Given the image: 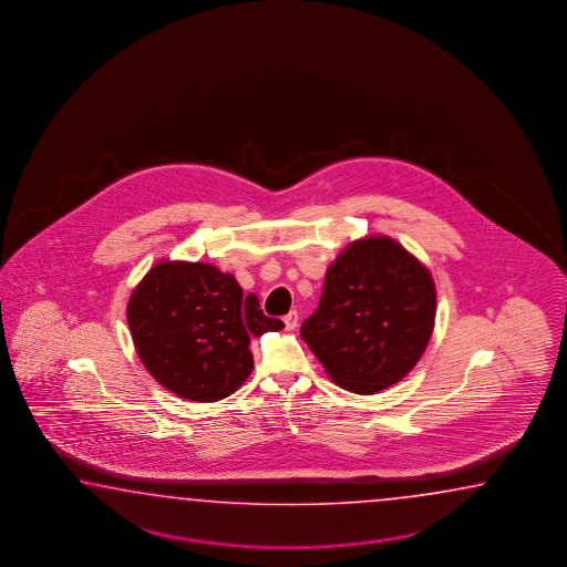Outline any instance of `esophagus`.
I'll return each mask as SVG.
<instances>
[{
	"label": "esophagus",
	"mask_w": 567,
	"mask_h": 567,
	"mask_svg": "<svg viewBox=\"0 0 567 567\" xmlns=\"http://www.w3.org/2000/svg\"><path fill=\"white\" fill-rule=\"evenodd\" d=\"M298 318H300V316H298V312L286 313V316H284V324H286V328H288V330H293V328L298 326Z\"/></svg>",
	"instance_id": "esophagus-1"
}]
</instances>
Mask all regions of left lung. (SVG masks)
<instances>
[{
  "instance_id": "8db88e82",
  "label": "left lung",
  "mask_w": 567,
  "mask_h": 567,
  "mask_svg": "<svg viewBox=\"0 0 567 567\" xmlns=\"http://www.w3.org/2000/svg\"><path fill=\"white\" fill-rule=\"evenodd\" d=\"M434 322L430 269L395 239L369 235L326 269L318 310L300 334L338 386L373 395L417 364Z\"/></svg>"
}]
</instances>
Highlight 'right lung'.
Wrapping results in <instances>:
<instances>
[{"mask_svg":"<svg viewBox=\"0 0 567 567\" xmlns=\"http://www.w3.org/2000/svg\"><path fill=\"white\" fill-rule=\"evenodd\" d=\"M127 324L147 373L169 393L200 403L233 395L254 371L251 337L284 328L255 293L243 296L233 274L169 259L133 289Z\"/></svg>","mask_w":567,"mask_h":567,"instance_id":"1","label":"right lung"}]
</instances>
